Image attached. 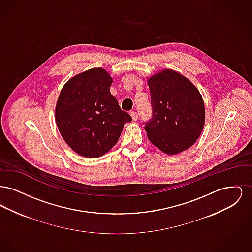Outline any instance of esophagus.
Masks as SVG:
<instances>
[{"mask_svg": "<svg viewBox=\"0 0 252 252\" xmlns=\"http://www.w3.org/2000/svg\"><path fill=\"white\" fill-rule=\"evenodd\" d=\"M130 115H131L133 121H137V119H138V113L135 110H133V111L130 112Z\"/></svg>", "mask_w": 252, "mask_h": 252, "instance_id": "esophagus-1", "label": "esophagus"}]
</instances>
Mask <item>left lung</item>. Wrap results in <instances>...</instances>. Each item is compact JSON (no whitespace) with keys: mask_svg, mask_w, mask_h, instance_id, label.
Masks as SVG:
<instances>
[{"mask_svg":"<svg viewBox=\"0 0 252 252\" xmlns=\"http://www.w3.org/2000/svg\"><path fill=\"white\" fill-rule=\"evenodd\" d=\"M152 118L144 129L150 142L168 155L190 148L205 123V106L199 91L185 76L166 69L147 80Z\"/></svg>","mask_w":252,"mask_h":252,"instance_id":"left-lung-1","label":"left lung"}]
</instances>
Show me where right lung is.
<instances>
[{"instance_id": "add662e5", "label": "right lung", "mask_w": 252, "mask_h": 252, "mask_svg": "<svg viewBox=\"0 0 252 252\" xmlns=\"http://www.w3.org/2000/svg\"><path fill=\"white\" fill-rule=\"evenodd\" d=\"M106 70L94 68L76 74L63 86L56 106L60 134L74 152L98 158L109 151L131 116L122 110L109 87Z\"/></svg>"}]
</instances>
